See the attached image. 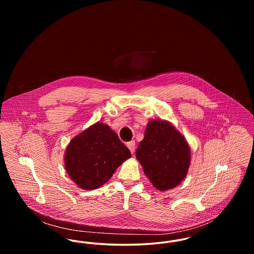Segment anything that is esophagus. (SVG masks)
I'll return each instance as SVG.
<instances>
[{"mask_svg": "<svg viewBox=\"0 0 254 254\" xmlns=\"http://www.w3.org/2000/svg\"><path fill=\"white\" fill-rule=\"evenodd\" d=\"M127 147H128V149L130 150L131 153H133V152L135 151V142H134V141L128 142V143L127 144Z\"/></svg>", "mask_w": 254, "mask_h": 254, "instance_id": "1", "label": "esophagus"}]
</instances>
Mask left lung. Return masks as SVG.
<instances>
[{"instance_id": "obj_1", "label": "left lung", "mask_w": 254, "mask_h": 254, "mask_svg": "<svg viewBox=\"0 0 254 254\" xmlns=\"http://www.w3.org/2000/svg\"><path fill=\"white\" fill-rule=\"evenodd\" d=\"M136 158L145 176L161 191L177 187L187 176L190 149L185 137L169 121L148 122Z\"/></svg>"}]
</instances>
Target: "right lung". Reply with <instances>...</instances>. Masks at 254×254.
<instances>
[{
  "instance_id": "add662e5",
  "label": "right lung",
  "mask_w": 254,
  "mask_h": 254,
  "mask_svg": "<svg viewBox=\"0 0 254 254\" xmlns=\"http://www.w3.org/2000/svg\"><path fill=\"white\" fill-rule=\"evenodd\" d=\"M131 157L108 125L98 122L76 135L66 146L64 167L79 188L91 190L109 181L116 169Z\"/></svg>"
}]
</instances>
